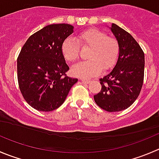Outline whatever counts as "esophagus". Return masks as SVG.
<instances>
[{
  "label": "esophagus",
  "instance_id": "obj_1",
  "mask_svg": "<svg viewBox=\"0 0 159 159\" xmlns=\"http://www.w3.org/2000/svg\"><path fill=\"white\" fill-rule=\"evenodd\" d=\"M81 81H83L84 83H86V84H89L90 82V80L89 79H85V78H81Z\"/></svg>",
  "mask_w": 159,
  "mask_h": 159
}]
</instances>
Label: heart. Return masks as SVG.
<instances>
[{
	"label": "heart",
	"mask_w": 159,
	"mask_h": 159,
	"mask_svg": "<svg viewBox=\"0 0 159 159\" xmlns=\"http://www.w3.org/2000/svg\"><path fill=\"white\" fill-rule=\"evenodd\" d=\"M82 48L89 47V61H83L74 66L71 72L75 76L81 78L98 75L101 70H108L116 63L120 54V43L115 37L109 36L103 31L90 29L81 32L77 37ZM74 38L68 37L63 42L61 50L67 61L74 63L78 59L80 47Z\"/></svg>",
	"instance_id": "heart-1"
}]
</instances>
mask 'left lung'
<instances>
[{
	"instance_id": "obj_1",
	"label": "left lung",
	"mask_w": 159,
	"mask_h": 159,
	"mask_svg": "<svg viewBox=\"0 0 159 159\" xmlns=\"http://www.w3.org/2000/svg\"><path fill=\"white\" fill-rule=\"evenodd\" d=\"M111 31L120 43V54L112 71L100 78L101 91L95 103L107 112L130 107L138 98L144 81V53L130 33L112 23Z\"/></svg>"
}]
</instances>
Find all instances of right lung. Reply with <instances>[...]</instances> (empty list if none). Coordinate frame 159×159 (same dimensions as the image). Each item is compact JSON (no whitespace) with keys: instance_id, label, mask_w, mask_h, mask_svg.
I'll return each mask as SVG.
<instances>
[{"instance_id":"1","label":"right lung","mask_w":159,"mask_h":159,"mask_svg":"<svg viewBox=\"0 0 159 159\" xmlns=\"http://www.w3.org/2000/svg\"><path fill=\"white\" fill-rule=\"evenodd\" d=\"M73 29L69 24L49 25L32 34L20 51L17 59L18 86L25 100L36 110L57 109L78 81L66 75L69 67L61 50Z\"/></svg>"}]
</instances>
